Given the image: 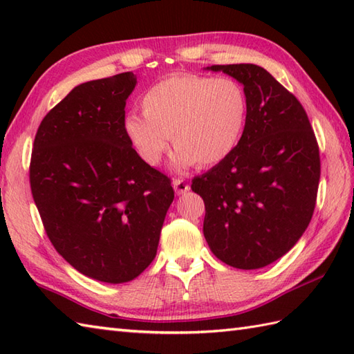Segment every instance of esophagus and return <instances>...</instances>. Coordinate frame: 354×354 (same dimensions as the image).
<instances>
[{
	"instance_id": "esophagus-1",
	"label": "esophagus",
	"mask_w": 354,
	"mask_h": 354,
	"mask_svg": "<svg viewBox=\"0 0 354 354\" xmlns=\"http://www.w3.org/2000/svg\"><path fill=\"white\" fill-rule=\"evenodd\" d=\"M173 189H175L176 194H184L190 190V184L185 183L184 179H175L173 181Z\"/></svg>"
}]
</instances>
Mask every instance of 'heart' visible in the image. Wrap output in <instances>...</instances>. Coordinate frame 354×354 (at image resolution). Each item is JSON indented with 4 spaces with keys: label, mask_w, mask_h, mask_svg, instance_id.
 I'll list each match as a JSON object with an SVG mask.
<instances>
[{
    "label": "heart",
    "mask_w": 354,
    "mask_h": 354,
    "mask_svg": "<svg viewBox=\"0 0 354 354\" xmlns=\"http://www.w3.org/2000/svg\"><path fill=\"white\" fill-rule=\"evenodd\" d=\"M141 111L145 117H126L124 132L149 165L160 164L171 137L178 167H213L242 140L248 95L234 79L179 73L150 86Z\"/></svg>",
    "instance_id": "obj_1"
}]
</instances>
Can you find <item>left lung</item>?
Returning a JSON list of instances; mask_svg holds the SVG:
<instances>
[{"label": "left lung", "instance_id": "8db88e82", "mask_svg": "<svg viewBox=\"0 0 354 354\" xmlns=\"http://www.w3.org/2000/svg\"><path fill=\"white\" fill-rule=\"evenodd\" d=\"M243 85L245 131L227 160L193 179L204 199V236L217 259L259 269L295 245L313 216L319 147L303 104L254 64L212 65Z\"/></svg>", "mask_w": 354, "mask_h": 354}]
</instances>
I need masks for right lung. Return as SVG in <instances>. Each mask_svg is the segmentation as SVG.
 <instances>
[{
    "mask_svg": "<svg viewBox=\"0 0 354 354\" xmlns=\"http://www.w3.org/2000/svg\"><path fill=\"white\" fill-rule=\"evenodd\" d=\"M135 85L127 71L74 88L44 117L30 161V187L53 246L80 274L112 284L152 263L175 198L170 179L126 137Z\"/></svg>",
    "mask_w": 354,
    "mask_h": 354,
    "instance_id": "add662e5",
    "label": "right lung"
}]
</instances>
